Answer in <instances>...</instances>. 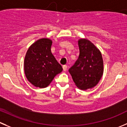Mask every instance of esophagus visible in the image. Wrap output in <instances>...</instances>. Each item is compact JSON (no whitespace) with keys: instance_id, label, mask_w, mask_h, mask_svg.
I'll list each match as a JSON object with an SVG mask.
<instances>
[{"instance_id":"esophagus-1","label":"esophagus","mask_w":127,"mask_h":127,"mask_svg":"<svg viewBox=\"0 0 127 127\" xmlns=\"http://www.w3.org/2000/svg\"><path fill=\"white\" fill-rule=\"evenodd\" d=\"M63 70L64 71H67V65H64L63 66Z\"/></svg>"}]
</instances>
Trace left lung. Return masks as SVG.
Returning <instances> with one entry per match:
<instances>
[{"label":"left lung","instance_id":"8db88e82","mask_svg":"<svg viewBox=\"0 0 127 127\" xmlns=\"http://www.w3.org/2000/svg\"><path fill=\"white\" fill-rule=\"evenodd\" d=\"M79 58L69 69L76 86L87 90L96 86L104 72V62L100 50L86 38L78 40Z\"/></svg>","mask_w":127,"mask_h":127}]
</instances>
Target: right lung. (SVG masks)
<instances>
[{
	"mask_svg": "<svg viewBox=\"0 0 127 127\" xmlns=\"http://www.w3.org/2000/svg\"><path fill=\"white\" fill-rule=\"evenodd\" d=\"M52 43L49 38L39 39L27 51L24 60L25 74L35 87H46L63 71L62 66L51 53Z\"/></svg>",
	"mask_w": 127,
	"mask_h": 127,
	"instance_id": "right-lung-1",
	"label": "right lung"
}]
</instances>
